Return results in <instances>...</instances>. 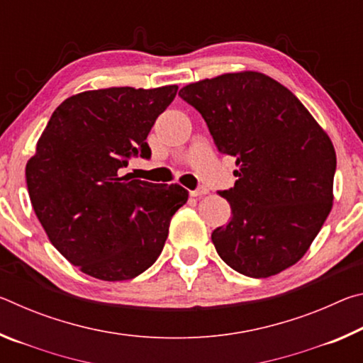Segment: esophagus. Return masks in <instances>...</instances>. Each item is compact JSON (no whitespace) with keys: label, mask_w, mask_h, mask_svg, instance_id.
Segmentation results:
<instances>
[{"label":"esophagus","mask_w":363,"mask_h":363,"mask_svg":"<svg viewBox=\"0 0 363 363\" xmlns=\"http://www.w3.org/2000/svg\"><path fill=\"white\" fill-rule=\"evenodd\" d=\"M190 196H203V195H206L208 194V189L206 187H200V189H196V190H190Z\"/></svg>","instance_id":"esophagus-1"}]
</instances>
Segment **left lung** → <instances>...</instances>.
<instances>
[{"label": "left lung", "mask_w": 363, "mask_h": 363, "mask_svg": "<svg viewBox=\"0 0 363 363\" xmlns=\"http://www.w3.org/2000/svg\"><path fill=\"white\" fill-rule=\"evenodd\" d=\"M179 96L203 116L219 152L235 158V186L220 196L232 219L211 240L227 266L266 279L309 250L333 206L336 152L284 84L245 70L190 83Z\"/></svg>", "instance_id": "8db88e82"}]
</instances>
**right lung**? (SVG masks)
<instances>
[{
	"instance_id": "add662e5",
	"label": "right lung",
	"mask_w": 363,
	"mask_h": 363,
	"mask_svg": "<svg viewBox=\"0 0 363 363\" xmlns=\"http://www.w3.org/2000/svg\"><path fill=\"white\" fill-rule=\"evenodd\" d=\"M177 86H121L65 99L27 162L28 195L56 250L91 277L131 280L162 253L173 214L189 192L123 174L128 160L150 157L145 143Z\"/></svg>"
}]
</instances>
